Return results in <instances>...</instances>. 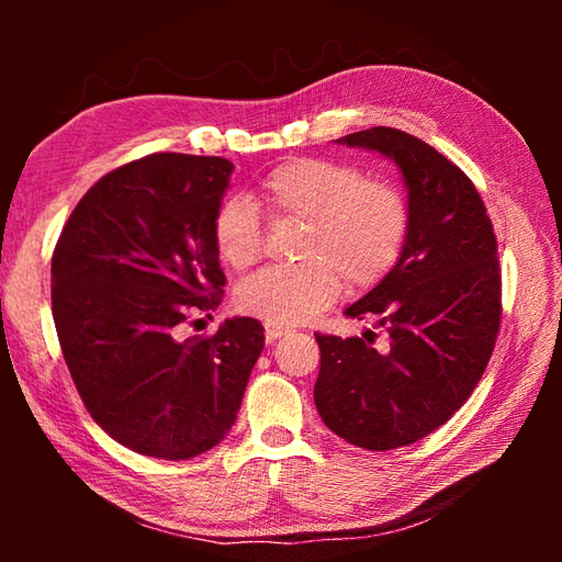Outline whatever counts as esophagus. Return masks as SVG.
<instances>
[{
  "label": "esophagus",
  "mask_w": 562,
  "mask_h": 562,
  "mask_svg": "<svg viewBox=\"0 0 562 562\" xmlns=\"http://www.w3.org/2000/svg\"><path fill=\"white\" fill-rule=\"evenodd\" d=\"M282 336H288V328H282V326H272V324H266V338H268V342H274V340L282 338Z\"/></svg>",
  "instance_id": "34e87169"
}]
</instances>
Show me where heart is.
Masks as SVG:
<instances>
[{
  "label": "heart",
  "mask_w": 562,
  "mask_h": 562,
  "mask_svg": "<svg viewBox=\"0 0 562 562\" xmlns=\"http://www.w3.org/2000/svg\"><path fill=\"white\" fill-rule=\"evenodd\" d=\"M256 205L272 220L304 222L296 258L266 268L236 288L238 312L272 326L304 324L350 290L372 288L396 266L411 234V205L386 178L333 159H290L262 178ZM212 244L222 262L246 270L260 258L262 234L254 202L232 195L212 217Z\"/></svg>",
  "instance_id": "b5f03b06"
}]
</instances>
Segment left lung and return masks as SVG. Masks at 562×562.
<instances>
[{
    "label": "left lung",
    "instance_id": "8db88e82",
    "mask_svg": "<svg viewBox=\"0 0 562 562\" xmlns=\"http://www.w3.org/2000/svg\"><path fill=\"white\" fill-rule=\"evenodd\" d=\"M396 161L411 234L396 266L350 318L384 330L362 338L316 333L321 420L355 447L386 451L435 432L479 384L503 316L497 241L479 190L457 164L396 127L336 139Z\"/></svg>",
    "mask_w": 562,
    "mask_h": 562
}]
</instances>
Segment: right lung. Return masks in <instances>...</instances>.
<instances>
[{"label": "right lung", "instance_id": "1", "mask_svg": "<svg viewBox=\"0 0 562 562\" xmlns=\"http://www.w3.org/2000/svg\"><path fill=\"white\" fill-rule=\"evenodd\" d=\"M234 164L151 154L105 173L53 254V318L71 381L115 441L166 461L217 447L266 345L260 321L181 338L222 302L212 217Z\"/></svg>", "mask_w": 562, "mask_h": 562}]
</instances>
